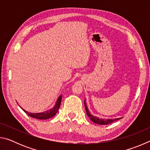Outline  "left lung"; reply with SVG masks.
<instances>
[{
	"mask_svg": "<svg viewBox=\"0 0 150 150\" xmlns=\"http://www.w3.org/2000/svg\"><path fill=\"white\" fill-rule=\"evenodd\" d=\"M84 103H85V110H86V112H87V116L89 117V118L91 119V120L95 124H100V125H106V124H110L112 122H113L116 121L118 120H120L122 118H113V119H110V118H107V119H103V118H100L97 117V116H95L93 115H91L89 110H88V108L87 106V104H86L85 102V100L84 101Z\"/></svg>",
	"mask_w": 150,
	"mask_h": 150,
	"instance_id": "obj_1",
	"label": "left lung"
}]
</instances>
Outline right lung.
Instances as JSON below:
<instances>
[{"instance_id":"right-lung-1","label":"right lung","mask_w":150,"mask_h":150,"mask_svg":"<svg viewBox=\"0 0 150 150\" xmlns=\"http://www.w3.org/2000/svg\"><path fill=\"white\" fill-rule=\"evenodd\" d=\"M62 95H60L58 96L56 102H55L54 106H53V108H50L46 111L42 112H38V113L29 112L25 110L24 109L22 108L20 106V107L28 115L30 116V117L40 119V120H46V119H49L56 115L58 110H59V108L60 107L61 102H62Z\"/></svg>"}]
</instances>
